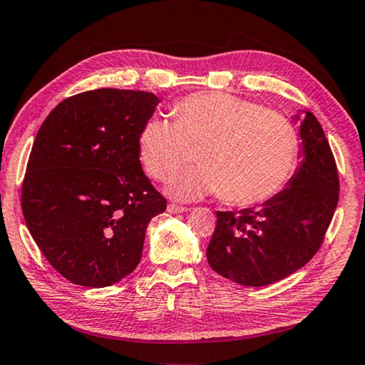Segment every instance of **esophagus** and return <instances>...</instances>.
<instances>
[{
  "label": "esophagus",
  "instance_id": "1",
  "mask_svg": "<svg viewBox=\"0 0 365 365\" xmlns=\"http://www.w3.org/2000/svg\"><path fill=\"white\" fill-rule=\"evenodd\" d=\"M168 212L169 214H183V212H188V207L177 206V205H169L168 206Z\"/></svg>",
  "mask_w": 365,
  "mask_h": 365
}]
</instances>
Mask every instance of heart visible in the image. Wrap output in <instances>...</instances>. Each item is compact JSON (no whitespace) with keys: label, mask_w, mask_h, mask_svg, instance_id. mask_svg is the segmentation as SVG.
I'll return each mask as SVG.
<instances>
[{"label":"heart","mask_w":365,"mask_h":365,"mask_svg":"<svg viewBox=\"0 0 365 365\" xmlns=\"http://www.w3.org/2000/svg\"><path fill=\"white\" fill-rule=\"evenodd\" d=\"M174 120L148 119L138 133L145 170L169 182L197 151L201 168L172 183L177 200L222 193L233 206L274 197L292 180L299 163V138L285 117L225 93H196L174 108Z\"/></svg>","instance_id":"obj_1"}]
</instances>
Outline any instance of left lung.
<instances>
[{
    "mask_svg": "<svg viewBox=\"0 0 365 365\" xmlns=\"http://www.w3.org/2000/svg\"><path fill=\"white\" fill-rule=\"evenodd\" d=\"M301 163L280 193L261 207L217 211L206 250L219 275L245 287H265L311 261L324 242L338 205V172L316 115L299 109Z\"/></svg>",
    "mask_w": 365,
    "mask_h": 365,
    "instance_id": "left-lung-1",
    "label": "left lung"
}]
</instances>
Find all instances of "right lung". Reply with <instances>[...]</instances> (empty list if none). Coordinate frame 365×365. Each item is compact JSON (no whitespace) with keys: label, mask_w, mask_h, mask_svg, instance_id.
Returning a JSON list of instances; mask_svg holds the SVG:
<instances>
[{"label":"right lung","mask_w":365,"mask_h":365,"mask_svg":"<svg viewBox=\"0 0 365 365\" xmlns=\"http://www.w3.org/2000/svg\"><path fill=\"white\" fill-rule=\"evenodd\" d=\"M159 98L100 88L61 101L36 133L22 212L43 256L76 285H114L137 269L148 224L165 211L141 169L138 133Z\"/></svg>","instance_id":"1"}]
</instances>
